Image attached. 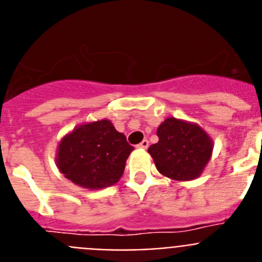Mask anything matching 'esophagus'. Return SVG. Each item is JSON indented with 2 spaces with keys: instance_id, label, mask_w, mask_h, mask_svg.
Listing matches in <instances>:
<instances>
[{
  "instance_id": "1",
  "label": "esophagus",
  "mask_w": 262,
  "mask_h": 262,
  "mask_svg": "<svg viewBox=\"0 0 262 262\" xmlns=\"http://www.w3.org/2000/svg\"><path fill=\"white\" fill-rule=\"evenodd\" d=\"M148 145H149V143H148L147 139H144V140H143L142 143H139V144L136 145V147H138L139 149H147Z\"/></svg>"
}]
</instances>
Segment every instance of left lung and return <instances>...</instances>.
Segmentation results:
<instances>
[{
    "mask_svg": "<svg viewBox=\"0 0 262 262\" xmlns=\"http://www.w3.org/2000/svg\"><path fill=\"white\" fill-rule=\"evenodd\" d=\"M159 142L148 148L161 174L190 181L202 173L212 152L210 136L194 123L168 118L157 128Z\"/></svg>",
    "mask_w": 262,
    "mask_h": 262,
    "instance_id": "left-lung-1",
    "label": "left lung"
}]
</instances>
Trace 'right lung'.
I'll list each match as a JSON object with an SVG mask.
<instances>
[{"label":"right lung","instance_id":"obj_1","mask_svg":"<svg viewBox=\"0 0 262 262\" xmlns=\"http://www.w3.org/2000/svg\"><path fill=\"white\" fill-rule=\"evenodd\" d=\"M133 151L126 136L118 133L110 120H98L77 127L62 139L57 166L73 184L102 189L119 181Z\"/></svg>","mask_w":262,"mask_h":262}]
</instances>
